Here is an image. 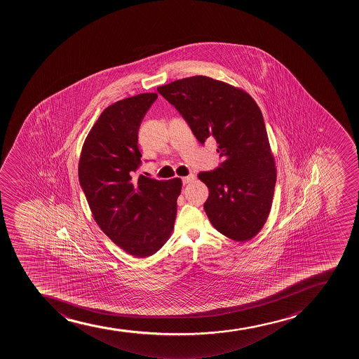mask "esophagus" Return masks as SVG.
Masks as SVG:
<instances>
[{
	"mask_svg": "<svg viewBox=\"0 0 359 359\" xmlns=\"http://www.w3.org/2000/svg\"><path fill=\"white\" fill-rule=\"evenodd\" d=\"M196 180V175L194 174H189V175H187V177H182V182L184 184H189V182H194Z\"/></svg>",
	"mask_w": 359,
	"mask_h": 359,
	"instance_id": "1",
	"label": "esophagus"
}]
</instances>
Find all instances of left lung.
I'll return each instance as SVG.
<instances>
[{"instance_id": "obj_1", "label": "left lung", "mask_w": 359, "mask_h": 359, "mask_svg": "<svg viewBox=\"0 0 359 359\" xmlns=\"http://www.w3.org/2000/svg\"><path fill=\"white\" fill-rule=\"evenodd\" d=\"M200 144L215 137L220 167L200 172L208 186L203 210L215 229L236 241H251L270 215L277 168L263 114L244 89L196 75L158 87Z\"/></svg>"}]
</instances>
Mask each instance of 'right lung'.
<instances>
[{
  "mask_svg": "<svg viewBox=\"0 0 359 359\" xmlns=\"http://www.w3.org/2000/svg\"><path fill=\"white\" fill-rule=\"evenodd\" d=\"M156 93H142L106 108L85 139L79 180L93 218L128 255L147 258L173 232L180 177L156 180L134 175L141 163L137 132Z\"/></svg>",
  "mask_w": 359,
  "mask_h": 359,
  "instance_id": "right-lung-1",
  "label": "right lung"
}]
</instances>
